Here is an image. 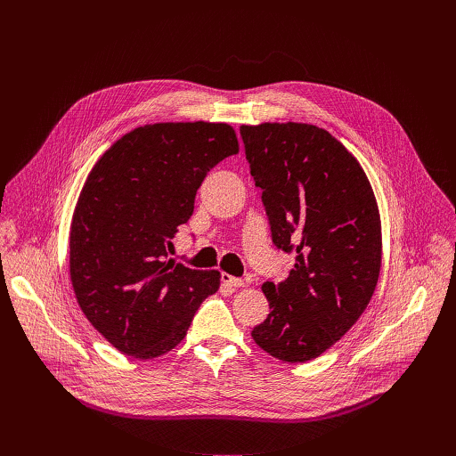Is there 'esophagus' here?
<instances>
[{
    "label": "esophagus",
    "instance_id": "obj_1",
    "mask_svg": "<svg viewBox=\"0 0 456 456\" xmlns=\"http://www.w3.org/2000/svg\"><path fill=\"white\" fill-rule=\"evenodd\" d=\"M222 283L227 285V287H245V281L241 278H234V276L227 274V273L222 274Z\"/></svg>",
    "mask_w": 456,
    "mask_h": 456
}]
</instances>
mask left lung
<instances>
[{"instance_id":"1","label":"left lung","mask_w":456,"mask_h":456,"mask_svg":"<svg viewBox=\"0 0 456 456\" xmlns=\"http://www.w3.org/2000/svg\"><path fill=\"white\" fill-rule=\"evenodd\" d=\"M273 241L296 254L285 281L264 283L271 314L252 339L285 362L336 345L366 310L380 273V216L357 159L327 129L301 122L241 126Z\"/></svg>"}]
</instances>
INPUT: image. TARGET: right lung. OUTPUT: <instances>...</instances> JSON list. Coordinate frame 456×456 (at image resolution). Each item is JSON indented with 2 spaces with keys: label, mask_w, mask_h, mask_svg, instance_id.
<instances>
[{
  "label": "right lung",
  "mask_w": 456,
  "mask_h": 456,
  "mask_svg": "<svg viewBox=\"0 0 456 456\" xmlns=\"http://www.w3.org/2000/svg\"><path fill=\"white\" fill-rule=\"evenodd\" d=\"M238 153L224 122H159L120 137L90 171L72 216L70 280L88 321L118 352L153 359L187 334L220 287L167 250L206 175Z\"/></svg>",
  "instance_id": "right-lung-1"
}]
</instances>
